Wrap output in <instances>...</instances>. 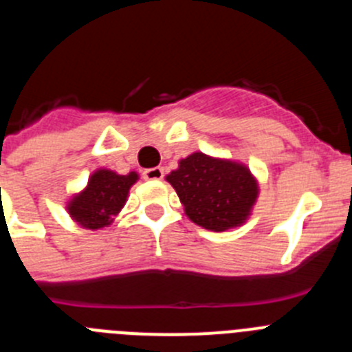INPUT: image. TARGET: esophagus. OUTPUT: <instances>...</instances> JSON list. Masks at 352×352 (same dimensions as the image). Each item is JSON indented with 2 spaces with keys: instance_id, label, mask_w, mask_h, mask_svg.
Here are the masks:
<instances>
[{
  "instance_id": "esophagus-1",
  "label": "esophagus",
  "mask_w": 352,
  "mask_h": 352,
  "mask_svg": "<svg viewBox=\"0 0 352 352\" xmlns=\"http://www.w3.org/2000/svg\"><path fill=\"white\" fill-rule=\"evenodd\" d=\"M142 176H144V179H149V182H157V179L164 178V169H162V167H151V169H144Z\"/></svg>"
}]
</instances>
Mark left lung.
Segmentation results:
<instances>
[{
  "instance_id": "1",
  "label": "left lung",
  "mask_w": 352,
  "mask_h": 352,
  "mask_svg": "<svg viewBox=\"0 0 352 352\" xmlns=\"http://www.w3.org/2000/svg\"><path fill=\"white\" fill-rule=\"evenodd\" d=\"M178 194L186 217L197 226L222 232L247 222L259 185L247 166L201 151L179 160L166 176Z\"/></svg>"
}]
</instances>
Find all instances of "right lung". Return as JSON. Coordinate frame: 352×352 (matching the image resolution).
<instances>
[{
	"label": "right lung",
	"mask_w": 352,
	"mask_h": 352,
	"mask_svg": "<svg viewBox=\"0 0 352 352\" xmlns=\"http://www.w3.org/2000/svg\"><path fill=\"white\" fill-rule=\"evenodd\" d=\"M139 179L138 173L118 174L111 169H96L82 192L68 201L67 210L74 222L84 229H104L111 226L125 206L130 186Z\"/></svg>",
	"instance_id": "obj_1"
}]
</instances>
